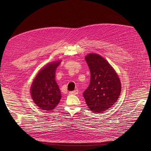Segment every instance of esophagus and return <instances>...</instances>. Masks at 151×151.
Masks as SVG:
<instances>
[{
    "label": "esophagus",
    "instance_id": "1",
    "mask_svg": "<svg viewBox=\"0 0 151 151\" xmlns=\"http://www.w3.org/2000/svg\"><path fill=\"white\" fill-rule=\"evenodd\" d=\"M69 94H71V95H76L77 94H78V90H76L73 91H70Z\"/></svg>",
    "mask_w": 151,
    "mask_h": 151
}]
</instances>
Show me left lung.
<instances>
[{
	"mask_svg": "<svg viewBox=\"0 0 151 151\" xmlns=\"http://www.w3.org/2000/svg\"><path fill=\"white\" fill-rule=\"evenodd\" d=\"M89 67L90 83L83 93L90 111L102 113L116 103L121 91L119 78L111 64L97 54L85 58Z\"/></svg>",
	"mask_w": 151,
	"mask_h": 151,
	"instance_id": "8db88e82",
	"label": "left lung"
}]
</instances>
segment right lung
I'll use <instances>...</instances> for the list:
<instances>
[{
	"label": "right lung",
	"instance_id": "1",
	"mask_svg": "<svg viewBox=\"0 0 151 151\" xmlns=\"http://www.w3.org/2000/svg\"><path fill=\"white\" fill-rule=\"evenodd\" d=\"M61 61L50 63L36 75L31 87L35 103L44 111L53 110L61 99V92L55 80V72Z\"/></svg>",
	"mask_w": 151,
	"mask_h": 151
}]
</instances>
